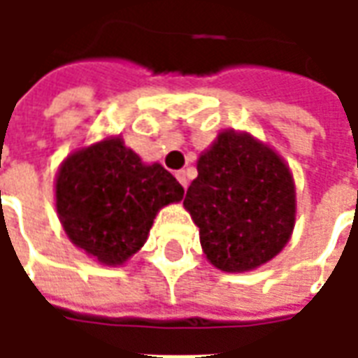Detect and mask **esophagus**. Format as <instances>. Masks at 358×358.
I'll list each match as a JSON object with an SVG mask.
<instances>
[{
	"mask_svg": "<svg viewBox=\"0 0 358 358\" xmlns=\"http://www.w3.org/2000/svg\"><path fill=\"white\" fill-rule=\"evenodd\" d=\"M176 178H178V182H180V184H182V187L186 189V187H187V174H186V171H178V172H176Z\"/></svg>",
	"mask_w": 358,
	"mask_h": 358,
	"instance_id": "esophagus-1",
	"label": "esophagus"
}]
</instances>
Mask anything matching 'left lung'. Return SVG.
<instances>
[{
	"label": "left lung",
	"mask_w": 358,
	"mask_h": 358,
	"mask_svg": "<svg viewBox=\"0 0 358 358\" xmlns=\"http://www.w3.org/2000/svg\"><path fill=\"white\" fill-rule=\"evenodd\" d=\"M184 207L217 268L243 272L276 257L292 236L295 187L289 169L249 134L222 132L197 163Z\"/></svg>",
	"instance_id": "left-lung-1"
}]
</instances>
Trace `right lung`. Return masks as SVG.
<instances>
[{
    "instance_id": "right-lung-1",
    "label": "right lung",
    "mask_w": 358,
    "mask_h": 358,
    "mask_svg": "<svg viewBox=\"0 0 358 358\" xmlns=\"http://www.w3.org/2000/svg\"><path fill=\"white\" fill-rule=\"evenodd\" d=\"M55 197L74 245L99 263L120 264L145 243L159 209L184 197V187L161 164H143L113 138L66 157Z\"/></svg>"
}]
</instances>
